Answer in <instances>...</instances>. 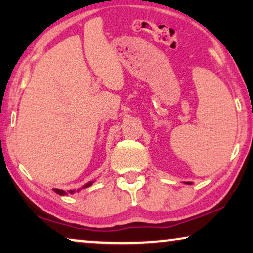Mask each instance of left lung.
<instances>
[{"label":"left lung","instance_id":"obj_1","mask_svg":"<svg viewBox=\"0 0 253 253\" xmlns=\"http://www.w3.org/2000/svg\"><path fill=\"white\" fill-rule=\"evenodd\" d=\"M186 184H191V183H190V182H188V183H186Z\"/></svg>","mask_w":253,"mask_h":253}]
</instances>
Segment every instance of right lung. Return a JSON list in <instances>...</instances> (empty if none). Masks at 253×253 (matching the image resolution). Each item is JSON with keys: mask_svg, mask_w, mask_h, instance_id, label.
Returning <instances> with one entry per match:
<instances>
[{"mask_svg": "<svg viewBox=\"0 0 253 253\" xmlns=\"http://www.w3.org/2000/svg\"><path fill=\"white\" fill-rule=\"evenodd\" d=\"M92 183L93 182H89V183H87V184H85L84 186H83V188H81V189H78L77 191H79V190H82V189H85V188H88V186H91L92 185ZM55 192L57 193V195H60V196H65V195H68V193H75V190H69V191L67 192V191H64V190H60V189H53Z\"/></svg>", "mask_w": 253, "mask_h": 253, "instance_id": "right-lung-1", "label": "right lung"}]
</instances>
